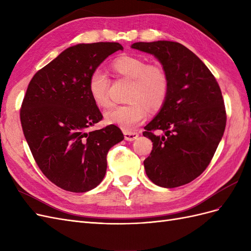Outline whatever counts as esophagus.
I'll return each mask as SVG.
<instances>
[{
	"label": "esophagus",
	"instance_id": "esophagus-1",
	"mask_svg": "<svg viewBox=\"0 0 251 251\" xmlns=\"http://www.w3.org/2000/svg\"><path fill=\"white\" fill-rule=\"evenodd\" d=\"M124 135H125V139L127 140V141H134V140H136V139L139 137V134L136 133V132L125 131Z\"/></svg>",
	"mask_w": 251,
	"mask_h": 251
}]
</instances>
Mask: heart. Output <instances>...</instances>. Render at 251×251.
<instances>
[{
    "label": "heart",
    "mask_w": 251,
    "mask_h": 251,
    "mask_svg": "<svg viewBox=\"0 0 251 251\" xmlns=\"http://www.w3.org/2000/svg\"><path fill=\"white\" fill-rule=\"evenodd\" d=\"M112 67L117 74L132 79L127 100L123 105H111L104 112L109 125H115L125 131H133L147 119L149 107L160 108L169 93L168 73L160 65H147L146 60L134 55H121L114 60ZM110 79L103 70L96 68L88 78V91L93 101L105 107L109 103Z\"/></svg>",
    "instance_id": "obj_1"
}]
</instances>
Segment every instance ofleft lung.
<instances>
[{
	"instance_id": "8db88e82",
	"label": "left lung",
	"mask_w": 251,
	"mask_h": 251,
	"mask_svg": "<svg viewBox=\"0 0 251 251\" xmlns=\"http://www.w3.org/2000/svg\"><path fill=\"white\" fill-rule=\"evenodd\" d=\"M153 54L168 73L169 93L159 113L144 126L153 150L143 161L150 180L173 188L189 183L205 171L222 139L226 111L214 75L194 52L170 41L134 43ZM162 131V135L154 132Z\"/></svg>"
}]
</instances>
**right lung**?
I'll return each mask as SVG.
<instances>
[{"instance_id": "right-lung-1", "label": "right lung", "mask_w": 251, "mask_h": 251, "mask_svg": "<svg viewBox=\"0 0 251 251\" xmlns=\"http://www.w3.org/2000/svg\"><path fill=\"white\" fill-rule=\"evenodd\" d=\"M119 43L77 44L35 73L21 108L26 141L40 170L68 192L86 193L102 181L109 150L124 140L114 125L89 131L102 115L88 91L90 73Z\"/></svg>"}]
</instances>
